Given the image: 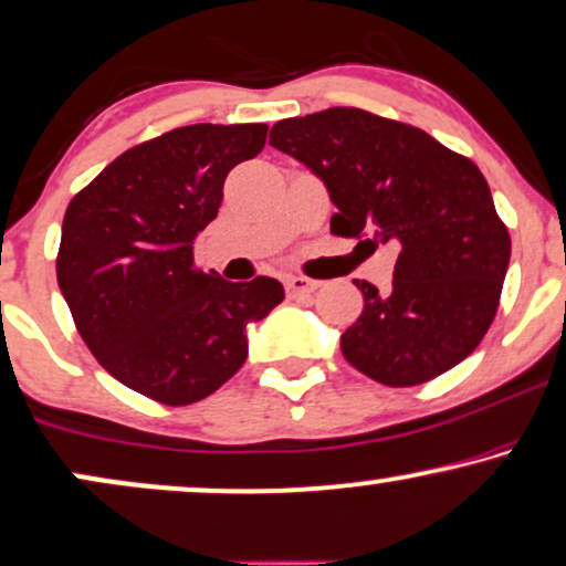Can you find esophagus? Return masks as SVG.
<instances>
[{
	"instance_id": "obj_1",
	"label": "esophagus",
	"mask_w": 566,
	"mask_h": 566,
	"mask_svg": "<svg viewBox=\"0 0 566 566\" xmlns=\"http://www.w3.org/2000/svg\"><path fill=\"white\" fill-rule=\"evenodd\" d=\"M284 287H287L292 297H305V295H311V292L318 290V282H313V279H307V276H287Z\"/></svg>"
}]
</instances>
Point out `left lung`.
Masks as SVG:
<instances>
[{
    "instance_id": "1",
    "label": "left lung",
    "mask_w": 566,
    "mask_h": 566,
    "mask_svg": "<svg viewBox=\"0 0 566 566\" xmlns=\"http://www.w3.org/2000/svg\"><path fill=\"white\" fill-rule=\"evenodd\" d=\"M269 143L324 180L334 234L399 245L389 292L355 279L363 313L342 334L349 366L378 384L415 386L481 345L512 242L468 156L355 106L282 119Z\"/></svg>"
}]
</instances>
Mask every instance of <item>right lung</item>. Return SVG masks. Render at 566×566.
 Here are the masks:
<instances>
[{
    "label": "right lung",
    "mask_w": 566,
    "mask_h": 566,
    "mask_svg": "<svg viewBox=\"0 0 566 566\" xmlns=\"http://www.w3.org/2000/svg\"><path fill=\"white\" fill-rule=\"evenodd\" d=\"M269 125L177 127L117 156L70 200L56 282L77 334L127 389L182 407L213 395L248 357V324L284 300L276 279L200 271L192 240L217 219L232 167Z\"/></svg>",
    "instance_id": "right-lung-1"
}]
</instances>
